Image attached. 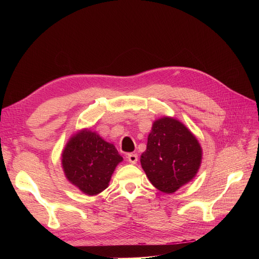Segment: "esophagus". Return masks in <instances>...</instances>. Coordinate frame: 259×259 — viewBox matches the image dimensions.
I'll use <instances>...</instances> for the list:
<instances>
[{"label": "esophagus", "mask_w": 259, "mask_h": 259, "mask_svg": "<svg viewBox=\"0 0 259 259\" xmlns=\"http://www.w3.org/2000/svg\"><path fill=\"white\" fill-rule=\"evenodd\" d=\"M127 160L132 164H136L137 161H138L137 153H130V154H127Z\"/></svg>", "instance_id": "34e87169"}]
</instances>
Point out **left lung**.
<instances>
[{
    "instance_id": "obj_1",
    "label": "left lung",
    "mask_w": 259,
    "mask_h": 259,
    "mask_svg": "<svg viewBox=\"0 0 259 259\" xmlns=\"http://www.w3.org/2000/svg\"><path fill=\"white\" fill-rule=\"evenodd\" d=\"M202 149L183 123L162 117L148 136L140 163L151 184L162 192L173 193L198 173Z\"/></svg>"
}]
</instances>
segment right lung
I'll list each match as a JSON object with an SVG mask.
<instances>
[{"label":"right lung","instance_id":"1","mask_svg":"<svg viewBox=\"0 0 259 259\" xmlns=\"http://www.w3.org/2000/svg\"><path fill=\"white\" fill-rule=\"evenodd\" d=\"M122 160L112 144L96 133L82 131L69 140L62 152V168L70 183L82 192L95 195L108 187Z\"/></svg>","mask_w":259,"mask_h":259}]
</instances>
